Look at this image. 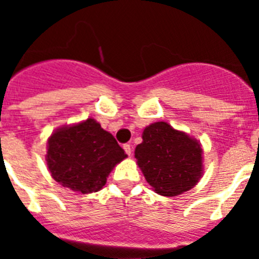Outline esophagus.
<instances>
[{
  "mask_svg": "<svg viewBox=\"0 0 259 259\" xmlns=\"http://www.w3.org/2000/svg\"><path fill=\"white\" fill-rule=\"evenodd\" d=\"M123 149H124V152L127 153L128 155H131L132 148H131V145H130V144H124V145H123Z\"/></svg>",
  "mask_w": 259,
  "mask_h": 259,
  "instance_id": "34e87169",
  "label": "esophagus"
}]
</instances>
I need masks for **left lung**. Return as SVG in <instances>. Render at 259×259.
I'll return each instance as SVG.
<instances>
[{
  "label": "left lung",
  "mask_w": 259,
  "mask_h": 259,
  "mask_svg": "<svg viewBox=\"0 0 259 259\" xmlns=\"http://www.w3.org/2000/svg\"><path fill=\"white\" fill-rule=\"evenodd\" d=\"M135 158L146 182L167 197L193 188L202 174L200 143L164 122H155L144 130Z\"/></svg>",
  "instance_id": "obj_1"
}]
</instances>
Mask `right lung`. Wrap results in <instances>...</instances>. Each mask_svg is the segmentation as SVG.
Listing matches in <instances>:
<instances>
[{
    "mask_svg": "<svg viewBox=\"0 0 259 259\" xmlns=\"http://www.w3.org/2000/svg\"><path fill=\"white\" fill-rule=\"evenodd\" d=\"M125 157L113 135L92 118L59 128L48 140L47 162L53 179L80 193L100 191L113 167Z\"/></svg>",
    "mask_w": 259,
    "mask_h": 259,
    "instance_id": "add662e5",
    "label": "right lung"
}]
</instances>
